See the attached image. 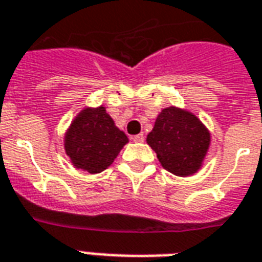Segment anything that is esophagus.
Segmentation results:
<instances>
[{
  "label": "esophagus",
  "mask_w": 262,
  "mask_h": 262,
  "mask_svg": "<svg viewBox=\"0 0 262 262\" xmlns=\"http://www.w3.org/2000/svg\"><path fill=\"white\" fill-rule=\"evenodd\" d=\"M133 141H134V142H143V141H145V135H143V134H138V135H134Z\"/></svg>",
  "instance_id": "34e87169"
}]
</instances>
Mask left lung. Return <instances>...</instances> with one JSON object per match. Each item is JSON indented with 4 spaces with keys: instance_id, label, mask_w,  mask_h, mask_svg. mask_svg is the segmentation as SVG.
Instances as JSON below:
<instances>
[{
    "instance_id": "1",
    "label": "left lung",
    "mask_w": 262,
    "mask_h": 262,
    "mask_svg": "<svg viewBox=\"0 0 262 262\" xmlns=\"http://www.w3.org/2000/svg\"><path fill=\"white\" fill-rule=\"evenodd\" d=\"M146 142L167 171L186 177L202 166L210 145V134L196 116L171 106L157 116Z\"/></svg>"
}]
</instances>
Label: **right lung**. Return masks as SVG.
I'll return each instance as SVG.
<instances>
[{"instance_id":"obj_1","label":"right lung","mask_w":262,"mask_h":262,"mask_svg":"<svg viewBox=\"0 0 262 262\" xmlns=\"http://www.w3.org/2000/svg\"><path fill=\"white\" fill-rule=\"evenodd\" d=\"M127 135L115 125L103 106L84 109L73 121L64 138V149L77 168L96 174L113 163Z\"/></svg>"}]
</instances>
